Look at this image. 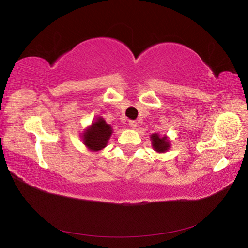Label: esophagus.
<instances>
[{
  "instance_id": "obj_1",
  "label": "esophagus",
  "mask_w": 248,
  "mask_h": 248,
  "mask_svg": "<svg viewBox=\"0 0 248 248\" xmlns=\"http://www.w3.org/2000/svg\"><path fill=\"white\" fill-rule=\"evenodd\" d=\"M129 125H130V127H131L132 129H136V128L138 127V124H137L136 120H130V121H129Z\"/></svg>"
}]
</instances>
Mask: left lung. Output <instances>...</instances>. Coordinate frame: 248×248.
Wrapping results in <instances>:
<instances>
[{"label": "left lung", "instance_id": "obj_1", "mask_svg": "<svg viewBox=\"0 0 248 248\" xmlns=\"http://www.w3.org/2000/svg\"><path fill=\"white\" fill-rule=\"evenodd\" d=\"M151 140H152V146L156 152L163 153L166 152L167 150L170 148V143L167 137H159L157 133H154L151 136Z\"/></svg>", "mask_w": 248, "mask_h": 248}]
</instances>
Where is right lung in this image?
Here are the masks:
<instances>
[{
	"label": "right lung",
	"mask_w": 248,
	"mask_h": 248,
	"mask_svg": "<svg viewBox=\"0 0 248 248\" xmlns=\"http://www.w3.org/2000/svg\"><path fill=\"white\" fill-rule=\"evenodd\" d=\"M111 133L112 129L110 125L106 124L102 117H98L91 127L84 131L82 136L83 143L91 151H99L107 145Z\"/></svg>",
	"instance_id": "add662e5"
}]
</instances>
